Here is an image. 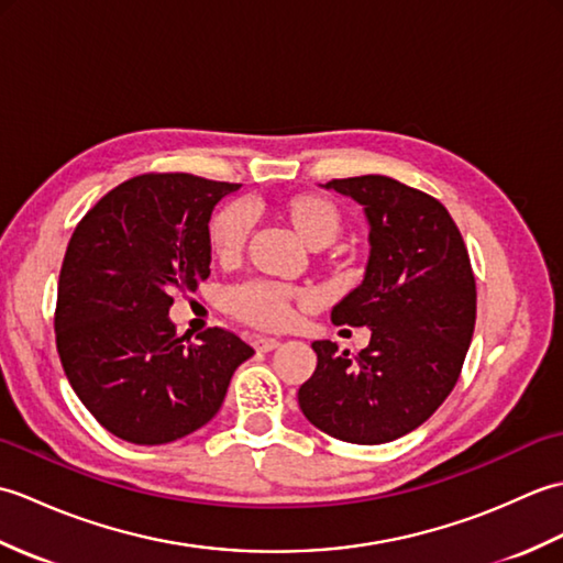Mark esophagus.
I'll return each mask as SVG.
<instances>
[{
	"mask_svg": "<svg viewBox=\"0 0 563 563\" xmlns=\"http://www.w3.org/2000/svg\"><path fill=\"white\" fill-rule=\"evenodd\" d=\"M254 345H256V351H261V353H271V351L278 349L280 341L278 339H271V336H258L254 341Z\"/></svg>",
	"mask_w": 563,
	"mask_h": 563,
	"instance_id": "obj_1",
	"label": "esophagus"
}]
</instances>
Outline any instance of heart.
I'll use <instances>...</instances> for the list:
<instances>
[{
    "label": "heart",
    "instance_id": "heart-1",
    "mask_svg": "<svg viewBox=\"0 0 563 563\" xmlns=\"http://www.w3.org/2000/svg\"><path fill=\"white\" fill-rule=\"evenodd\" d=\"M254 206L234 200L214 212L210 222V246L222 261H232L242 254L246 239L254 227ZM290 218L309 244L331 242L339 232V212L327 200L300 198L290 202ZM314 300V292L297 290L268 278H251L239 283L227 295V307L234 317L258 329H283L292 324L297 302Z\"/></svg>",
    "mask_w": 563,
    "mask_h": 563
}]
</instances>
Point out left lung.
<instances>
[{"instance_id": "left-lung-1", "label": "left lung", "mask_w": 563, "mask_h": 563, "mask_svg": "<svg viewBox=\"0 0 563 563\" xmlns=\"http://www.w3.org/2000/svg\"><path fill=\"white\" fill-rule=\"evenodd\" d=\"M369 224L365 278L331 309L336 327H369L349 357L314 341L317 369L297 391L309 423L355 445L426 423L457 385L476 321V283L457 224L440 200L389 176L333 178Z\"/></svg>"}]
</instances>
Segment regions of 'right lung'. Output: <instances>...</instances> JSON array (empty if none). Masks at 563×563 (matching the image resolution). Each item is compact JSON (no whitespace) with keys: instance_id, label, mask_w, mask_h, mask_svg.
<instances>
[{"instance_id":"add662e5","label":"right lung","mask_w":563,"mask_h":563,"mask_svg":"<svg viewBox=\"0 0 563 563\" xmlns=\"http://www.w3.org/2000/svg\"><path fill=\"white\" fill-rule=\"evenodd\" d=\"M239 184L142 174L115 186L71 234L57 283L55 341L71 389L115 438L164 445L220 411L254 349L220 327L184 343L174 290L210 275V214Z\"/></svg>"}]
</instances>
